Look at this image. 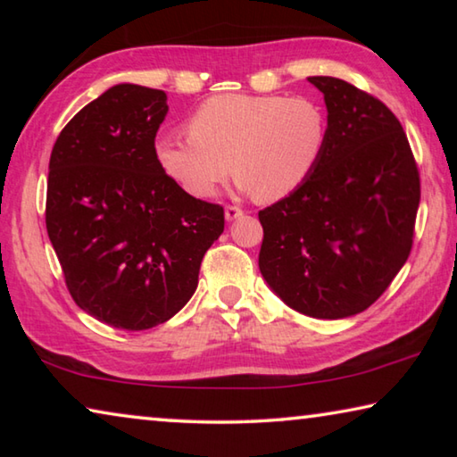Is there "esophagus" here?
Returning a JSON list of instances; mask_svg holds the SVG:
<instances>
[{
    "mask_svg": "<svg viewBox=\"0 0 457 457\" xmlns=\"http://www.w3.org/2000/svg\"><path fill=\"white\" fill-rule=\"evenodd\" d=\"M239 215H244V210L239 205H228L226 207V220L231 221V220H237Z\"/></svg>",
    "mask_w": 457,
    "mask_h": 457,
    "instance_id": "esophagus-1",
    "label": "esophagus"
}]
</instances>
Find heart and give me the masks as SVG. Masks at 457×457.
<instances>
[{
	"label": "heart",
	"mask_w": 457,
	"mask_h": 457,
	"mask_svg": "<svg viewBox=\"0 0 457 457\" xmlns=\"http://www.w3.org/2000/svg\"><path fill=\"white\" fill-rule=\"evenodd\" d=\"M189 137L154 143L161 169L191 197L210 199L231 173L258 201L296 191L319 167L328 138L324 108L306 96L220 95L187 120Z\"/></svg>",
	"instance_id": "heart-1"
}]
</instances>
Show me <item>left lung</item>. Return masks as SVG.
<instances>
[{"mask_svg": "<svg viewBox=\"0 0 457 457\" xmlns=\"http://www.w3.org/2000/svg\"><path fill=\"white\" fill-rule=\"evenodd\" d=\"M328 138L319 167L260 210V272L294 311L345 319L378 300L409 258L421 181L399 119L377 96L332 76Z\"/></svg>", "mask_w": 457, "mask_h": 457, "instance_id": "1", "label": "left lung"}]
</instances>
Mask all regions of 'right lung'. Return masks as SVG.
Segmentation results:
<instances>
[{"label": "right lung", "instance_id": "1", "mask_svg": "<svg viewBox=\"0 0 457 457\" xmlns=\"http://www.w3.org/2000/svg\"><path fill=\"white\" fill-rule=\"evenodd\" d=\"M167 95L117 84L62 129L50 154L46 229L84 312L145 330L193 296L221 236L220 204L191 197L157 163Z\"/></svg>", "mask_w": 457, "mask_h": 457}]
</instances>
